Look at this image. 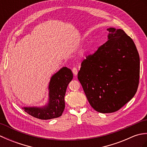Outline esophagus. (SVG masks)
Returning a JSON list of instances; mask_svg holds the SVG:
<instances>
[{
    "instance_id": "esophagus-1",
    "label": "esophagus",
    "mask_w": 147,
    "mask_h": 147,
    "mask_svg": "<svg viewBox=\"0 0 147 147\" xmlns=\"http://www.w3.org/2000/svg\"><path fill=\"white\" fill-rule=\"evenodd\" d=\"M72 71H73V74H74V76H76V75H77V74H78V69H77L76 67H74L73 68V69H72Z\"/></svg>"
}]
</instances>
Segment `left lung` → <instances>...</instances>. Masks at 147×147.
Masks as SVG:
<instances>
[{
  "mask_svg": "<svg viewBox=\"0 0 147 147\" xmlns=\"http://www.w3.org/2000/svg\"><path fill=\"white\" fill-rule=\"evenodd\" d=\"M108 40L82 62L78 79L90 105L100 113L123 107L138 89L140 57L135 43L121 29L109 28Z\"/></svg>",
  "mask_w": 147,
  "mask_h": 147,
  "instance_id": "obj_1",
  "label": "left lung"
}]
</instances>
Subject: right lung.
<instances>
[{"label":"right lung","mask_w":147,"mask_h":147,"mask_svg":"<svg viewBox=\"0 0 147 147\" xmlns=\"http://www.w3.org/2000/svg\"><path fill=\"white\" fill-rule=\"evenodd\" d=\"M73 78L71 70L63 67L54 74L49 85L48 104L42 107H23L32 116L47 120L60 117L65 108L64 96L68 84Z\"/></svg>","instance_id":"add662e5"}]
</instances>
